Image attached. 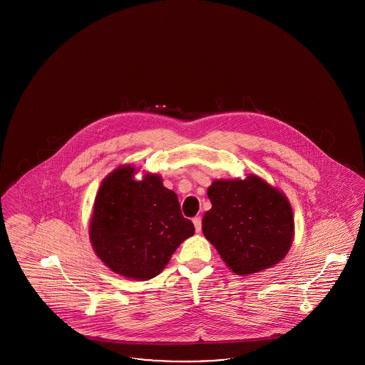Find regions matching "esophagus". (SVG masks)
<instances>
[{
    "label": "esophagus",
    "instance_id": "esophagus-1",
    "mask_svg": "<svg viewBox=\"0 0 365 365\" xmlns=\"http://www.w3.org/2000/svg\"><path fill=\"white\" fill-rule=\"evenodd\" d=\"M192 225L195 227V231H197V232H200V231H201V226H202L201 217H200V216H195V217L192 219Z\"/></svg>",
    "mask_w": 365,
    "mask_h": 365
}]
</instances>
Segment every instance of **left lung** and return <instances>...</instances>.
Here are the masks:
<instances>
[{"mask_svg":"<svg viewBox=\"0 0 365 365\" xmlns=\"http://www.w3.org/2000/svg\"><path fill=\"white\" fill-rule=\"evenodd\" d=\"M212 208L202 232L237 275L274 267L287 255L294 235L287 197L256 175L215 180L208 189Z\"/></svg>","mask_w":365,"mask_h":365,"instance_id":"1","label":"left lung"}]
</instances>
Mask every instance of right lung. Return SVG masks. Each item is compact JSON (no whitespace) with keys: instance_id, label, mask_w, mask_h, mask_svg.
<instances>
[{"instance_id":"obj_1","label":"right lung","mask_w":365,"mask_h":365,"mask_svg":"<svg viewBox=\"0 0 365 365\" xmlns=\"http://www.w3.org/2000/svg\"><path fill=\"white\" fill-rule=\"evenodd\" d=\"M122 165L103 180L96 195L88 235L96 255L113 272L135 280L158 275L178 246L194 234L178 195L156 174L134 180Z\"/></svg>"}]
</instances>
